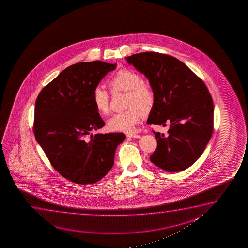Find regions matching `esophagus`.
Returning <instances> with one entry per match:
<instances>
[{
  "label": "esophagus",
  "instance_id": "obj_1",
  "mask_svg": "<svg viewBox=\"0 0 248 248\" xmlns=\"http://www.w3.org/2000/svg\"><path fill=\"white\" fill-rule=\"evenodd\" d=\"M127 136H128V137H131V138H140V135H137V134H134V133H130V134H128Z\"/></svg>",
  "mask_w": 248,
  "mask_h": 248
}]
</instances>
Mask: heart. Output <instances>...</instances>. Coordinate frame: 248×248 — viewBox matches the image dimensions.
Masks as SVG:
<instances>
[{
    "label": "heart",
    "instance_id": "b5f03b06",
    "mask_svg": "<svg viewBox=\"0 0 248 248\" xmlns=\"http://www.w3.org/2000/svg\"><path fill=\"white\" fill-rule=\"evenodd\" d=\"M108 85L112 92H127V110L118 112L109 119L108 128L112 131L132 132L139 123L141 113L149 112L154 102V93L150 85L141 81L136 72L120 69L109 78ZM92 104L102 115L109 112V95L101 85L95 86L92 95Z\"/></svg>",
    "mask_w": 248,
    "mask_h": 248
}]
</instances>
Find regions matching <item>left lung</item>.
<instances>
[{"mask_svg":"<svg viewBox=\"0 0 248 248\" xmlns=\"http://www.w3.org/2000/svg\"><path fill=\"white\" fill-rule=\"evenodd\" d=\"M128 63L149 79L154 102L148 124L166 126L153 131L157 146L150 160L168 172L186 170L203 153L214 130V102L204 82L179 59L147 51L127 57Z\"/></svg>","mask_w":248,"mask_h":248,"instance_id":"left-lung-1","label":"left lung"}]
</instances>
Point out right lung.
Returning a JSON list of instances; mask_svg holds the SVG:
<instances>
[{
  "instance_id": "add662e5",
  "label": "right lung",
  "mask_w": 248,
  "mask_h": 248,
  "mask_svg": "<svg viewBox=\"0 0 248 248\" xmlns=\"http://www.w3.org/2000/svg\"><path fill=\"white\" fill-rule=\"evenodd\" d=\"M116 63L71 65L41 90L35 101L34 135L51 166L71 182L94 184L112 169L123 133H90L105 123L92 104L93 90Z\"/></svg>"
}]
</instances>
